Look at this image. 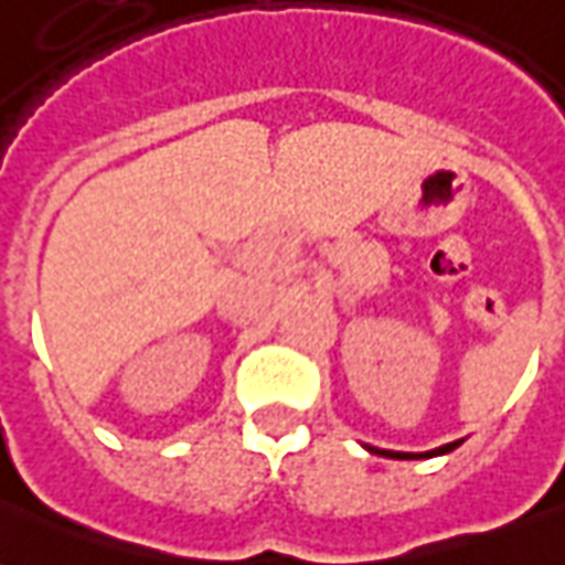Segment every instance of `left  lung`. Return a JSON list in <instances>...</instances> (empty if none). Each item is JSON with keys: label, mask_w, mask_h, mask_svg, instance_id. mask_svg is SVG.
Instances as JSON below:
<instances>
[{"label": "left lung", "mask_w": 565, "mask_h": 565, "mask_svg": "<svg viewBox=\"0 0 565 565\" xmlns=\"http://www.w3.org/2000/svg\"><path fill=\"white\" fill-rule=\"evenodd\" d=\"M460 445V441H450V445H441V448L429 450V454H420V457H436V454H448ZM375 450V454H384V457H393V460H415V454H399V450H379V448H369Z\"/></svg>", "instance_id": "8db88e82"}]
</instances>
